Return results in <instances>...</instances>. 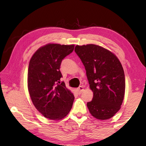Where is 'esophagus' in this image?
Listing matches in <instances>:
<instances>
[{"label": "esophagus", "instance_id": "34e87169", "mask_svg": "<svg viewBox=\"0 0 146 146\" xmlns=\"http://www.w3.org/2000/svg\"><path fill=\"white\" fill-rule=\"evenodd\" d=\"M84 90V87L83 86H79V88H77V90H76V91H77V92L78 94H80L81 93H82V91Z\"/></svg>", "mask_w": 146, "mask_h": 146}]
</instances>
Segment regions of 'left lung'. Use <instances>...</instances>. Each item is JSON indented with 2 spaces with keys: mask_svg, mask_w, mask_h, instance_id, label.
I'll use <instances>...</instances> for the list:
<instances>
[{
  "mask_svg": "<svg viewBox=\"0 0 146 146\" xmlns=\"http://www.w3.org/2000/svg\"><path fill=\"white\" fill-rule=\"evenodd\" d=\"M84 66L90 88L93 93L87 103L90 113L98 120H108L120 110L125 95V75L114 53L96 44L75 46Z\"/></svg>",
  "mask_w": 146,
  "mask_h": 146,
  "instance_id": "1",
  "label": "left lung"
}]
</instances>
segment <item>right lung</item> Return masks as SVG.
Instances as JSON below:
<instances>
[{"label":"right lung","instance_id":"obj_1","mask_svg":"<svg viewBox=\"0 0 146 146\" xmlns=\"http://www.w3.org/2000/svg\"><path fill=\"white\" fill-rule=\"evenodd\" d=\"M74 44L49 43L39 48L29 63L28 89L35 107L44 117L59 120L70 113L73 94L60 82L61 62L73 52Z\"/></svg>","mask_w":146,"mask_h":146}]
</instances>
